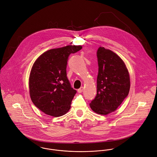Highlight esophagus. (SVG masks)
Listing matches in <instances>:
<instances>
[{
	"mask_svg": "<svg viewBox=\"0 0 157 157\" xmlns=\"http://www.w3.org/2000/svg\"><path fill=\"white\" fill-rule=\"evenodd\" d=\"M83 90H84L83 87H81L80 89H78V90H77V91H78V93H82V92H83Z\"/></svg>",
	"mask_w": 157,
	"mask_h": 157,
	"instance_id": "esophagus-1",
	"label": "esophagus"
}]
</instances>
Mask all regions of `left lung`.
<instances>
[{
  "label": "left lung",
  "instance_id": "obj_1",
  "mask_svg": "<svg viewBox=\"0 0 157 157\" xmlns=\"http://www.w3.org/2000/svg\"><path fill=\"white\" fill-rule=\"evenodd\" d=\"M97 57V95L90 107L98 114L106 115L115 111L128 95L130 78L124 63L112 51L100 46Z\"/></svg>",
  "mask_w": 157,
  "mask_h": 157
}]
</instances>
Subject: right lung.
I'll return each mask as SVG.
<instances>
[{
    "label": "right lung",
    "instance_id": "add662e5",
    "mask_svg": "<svg viewBox=\"0 0 157 157\" xmlns=\"http://www.w3.org/2000/svg\"><path fill=\"white\" fill-rule=\"evenodd\" d=\"M82 48V46L69 45L52 49L34 63L29 79L30 97L34 105L46 114L60 117L70 109L77 90L67 79V60L71 53Z\"/></svg>",
    "mask_w": 157,
    "mask_h": 157
}]
</instances>
